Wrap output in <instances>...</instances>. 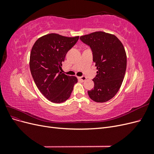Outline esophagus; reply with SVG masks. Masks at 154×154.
Returning a JSON list of instances; mask_svg holds the SVG:
<instances>
[{"mask_svg": "<svg viewBox=\"0 0 154 154\" xmlns=\"http://www.w3.org/2000/svg\"><path fill=\"white\" fill-rule=\"evenodd\" d=\"M79 79H80V80H82V82H84V81L86 80L87 78L85 76H81V77H79Z\"/></svg>", "mask_w": 154, "mask_h": 154, "instance_id": "esophagus-1", "label": "esophagus"}]
</instances>
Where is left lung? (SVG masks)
<instances>
[{"mask_svg": "<svg viewBox=\"0 0 154 154\" xmlns=\"http://www.w3.org/2000/svg\"><path fill=\"white\" fill-rule=\"evenodd\" d=\"M80 38L91 48L97 69L92 80L94 88L88 91V94L97 103L106 102L117 94L123 81L127 69L125 48L115 35L103 31L92 32Z\"/></svg>", "mask_w": 154, "mask_h": 154, "instance_id": "1", "label": "left lung"}]
</instances>
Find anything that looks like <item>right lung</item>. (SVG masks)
Here are the masks:
<instances>
[{
  "label": "right lung",
  "mask_w": 154,
  "mask_h": 154,
  "mask_svg": "<svg viewBox=\"0 0 154 154\" xmlns=\"http://www.w3.org/2000/svg\"><path fill=\"white\" fill-rule=\"evenodd\" d=\"M79 36L66 37L51 33L40 37L31 49L29 67L36 87L46 98L56 103L66 101L78 82L75 76L60 72L68 51Z\"/></svg>",
  "instance_id": "1"
}]
</instances>
